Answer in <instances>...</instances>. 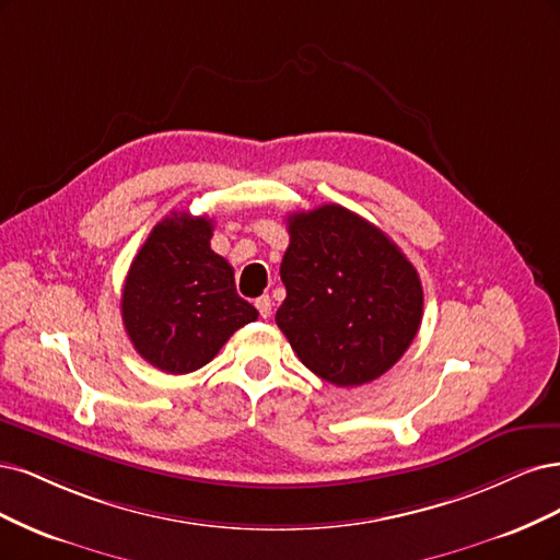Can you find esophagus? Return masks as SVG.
<instances>
[{
    "mask_svg": "<svg viewBox=\"0 0 560 560\" xmlns=\"http://www.w3.org/2000/svg\"><path fill=\"white\" fill-rule=\"evenodd\" d=\"M256 310L260 312V316H262V318H269V316H272V298H269V295L258 298V300H256Z\"/></svg>",
    "mask_w": 560,
    "mask_h": 560,
    "instance_id": "esophagus-1",
    "label": "esophagus"
}]
</instances>
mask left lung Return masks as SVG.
<instances>
[{
  "mask_svg": "<svg viewBox=\"0 0 560 560\" xmlns=\"http://www.w3.org/2000/svg\"><path fill=\"white\" fill-rule=\"evenodd\" d=\"M288 234L277 326L316 376L345 388L374 382L419 332L417 269L382 230L339 205L288 215Z\"/></svg>",
  "mask_w": 560,
  "mask_h": 560,
  "instance_id": "left-lung-1",
  "label": "left lung"
}]
</instances>
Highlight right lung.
<instances>
[{"label": "right lung", "mask_w": 560, "mask_h": 560, "mask_svg": "<svg viewBox=\"0 0 560 560\" xmlns=\"http://www.w3.org/2000/svg\"><path fill=\"white\" fill-rule=\"evenodd\" d=\"M211 219L172 211L151 230L122 285L125 332L167 374L205 368L234 330L258 318L237 295L230 262L211 250Z\"/></svg>", "instance_id": "add662e5"}]
</instances>
